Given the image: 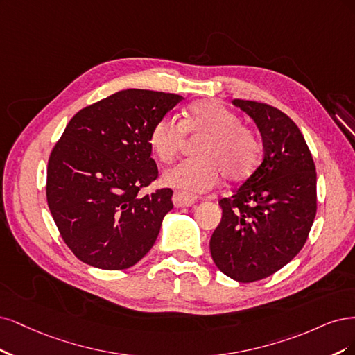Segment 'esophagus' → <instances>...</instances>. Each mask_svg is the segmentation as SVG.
<instances>
[{
  "label": "esophagus",
  "mask_w": 355,
  "mask_h": 355,
  "mask_svg": "<svg viewBox=\"0 0 355 355\" xmlns=\"http://www.w3.org/2000/svg\"><path fill=\"white\" fill-rule=\"evenodd\" d=\"M196 202V198L191 196V194L187 193H181V191H175L173 196V203L175 208H186V207H191V205Z\"/></svg>",
  "instance_id": "obj_1"
}]
</instances>
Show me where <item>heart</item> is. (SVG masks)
<instances>
[{"label":"heart","mask_w":355,"mask_h":355,"mask_svg":"<svg viewBox=\"0 0 355 355\" xmlns=\"http://www.w3.org/2000/svg\"><path fill=\"white\" fill-rule=\"evenodd\" d=\"M184 134L202 135L194 153L198 159L182 161L166 169L162 182L181 193L196 194L214 189L224 174L228 181H242L254 173L259 144L249 128L240 125L234 112L214 100L191 105L184 118L164 116L148 132V147L155 157L169 164L177 156Z\"/></svg>","instance_id":"obj_1"}]
</instances>
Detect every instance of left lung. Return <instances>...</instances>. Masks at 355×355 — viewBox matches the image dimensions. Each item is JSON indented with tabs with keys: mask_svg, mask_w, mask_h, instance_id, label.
<instances>
[{
	"mask_svg": "<svg viewBox=\"0 0 355 355\" xmlns=\"http://www.w3.org/2000/svg\"><path fill=\"white\" fill-rule=\"evenodd\" d=\"M262 137L264 159L232 198L220 200L221 223L211 237L215 266L240 283L266 279L306 242L317 211L313 156L296 123L264 103L234 98Z\"/></svg>",
	"mask_w": 355,
	"mask_h": 355,
	"instance_id": "1",
	"label": "left lung"
}]
</instances>
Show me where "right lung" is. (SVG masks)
Listing matches in <instances>:
<instances>
[{"mask_svg": "<svg viewBox=\"0 0 355 355\" xmlns=\"http://www.w3.org/2000/svg\"><path fill=\"white\" fill-rule=\"evenodd\" d=\"M182 100L178 94L122 89L67 123L47 168V202L64 243L101 270H125L155 245L173 190L139 196L157 177L148 132Z\"/></svg>", "mask_w": 355, "mask_h": 355, "instance_id": "right-lung-1", "label": "right lung"}]
</instances>
